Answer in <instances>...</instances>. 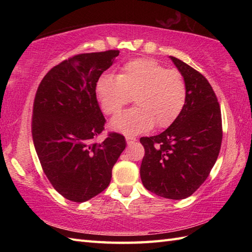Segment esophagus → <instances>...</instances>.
<instances>
[{
  "instance_id": "1",
  "label": "esophagus",
  "mask_w": 252,
  "mask_h": 252,
  "mask_svg": "<svg viewBox=\"0 0 252 252\" xmlns=\"http://www.w3.org/2000/svg\"><path fill=\"white\" fill-rule=\"evenodd\" d=\"M126 143H127V145H131V144H133L134 142H136V138L135 137H133V136H126Z\"/></svg>"
}]
</instances>
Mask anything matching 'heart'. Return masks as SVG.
Masks as SVG:
<instances>
[{
  "instance_id": "heart-1",
  "label": "heart",
  "mask_w": 252,
  "mask_h": 252,
  "mask_svg": "<svg viewBox=\"0 0 252 252\" xmlns=\"http://www.w3.org/2000/svg\"><path fill=\"white\" fill-rule=\"evenodd\" d=\"M100 107L115 115L133 96L136 107L117 115L112 130L134 135L170 126L181 114L186 100V84L181 73L167 70L149 58L126 63L117 77L105 74L96 83Z\"/></svg>"
}]
</instances>
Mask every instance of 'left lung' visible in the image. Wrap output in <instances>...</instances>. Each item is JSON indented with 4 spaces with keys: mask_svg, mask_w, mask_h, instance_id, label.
Segmentation results:
<instances>
[{
    "mask_svg": "<svg viewBox=\"0 0 252 252\" xmlns=\"http://www.w3.org/2000/svg\"><path fill=\"white\" fill-rule=\"evenodd\" d=\"M170 60L185 81V105L167 130L141 137L145 155L140 173L146 189L180 200L194 194L215 165L221 148L222 119L208 80L178 58Z\"/></svg>",
    "mask_w": 252,
    "mask_h": 252,
    "instance_id": "obj_1",
    "label": "left lung"
}]
</instances>
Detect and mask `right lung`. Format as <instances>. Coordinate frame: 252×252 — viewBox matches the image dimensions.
<instances>
[{
	"mask_svg": "<svg viewBox=\"0 0 252 252\" xmlns=\"http://www.w3.org/2000/svg\"><path fill=\"white\" fill-rule=\"evenodd\" d=\"M119 51L80 54L45 74L37 88L32 137L53 187L68 200L84 202L107 189L126 138L110 133L94 138L106 123L96 98V83Z\"/></svg>",
	"mask_w": 252,
	"mask_h": 252,
	"instance_id": "add662e5",
	"label": "right lung"
}]
</instances>
